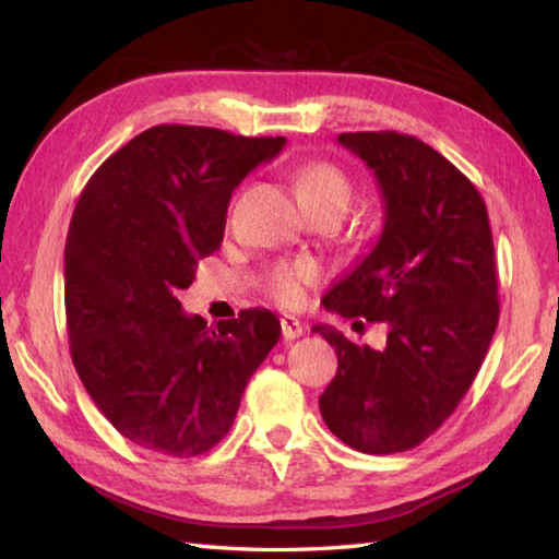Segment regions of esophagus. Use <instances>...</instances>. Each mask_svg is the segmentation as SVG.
I'll return each instance as SVG.
<instances>
[{"mask_svg": "<svg viewBox=\"0 0 559 559\" xmlns=\"http://www.w3.org/2000/svg\"><path fill=\"white\" fill-rule=\"evenodd\" d=\"M302 324L295 317H281V334L286 341H295L302 336Z\"/></svg>", "mask_w": 559, "mask_h": 559, "instance_id": "1", "label": "esophagus"}]
</instances>
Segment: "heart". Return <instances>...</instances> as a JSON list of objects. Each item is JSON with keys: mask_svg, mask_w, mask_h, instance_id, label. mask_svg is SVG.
<instances>
[{"mask_svg": "<svg viewBox=\"0 0 559 559\" xmlns=\"http://www.w3.org/2000/svg\"><path fill=\"white\" fill-rule=\"evenodd\" d=\"M295 192L305 211L319 206H336L346 211L353 199V185L338 165L329 160H310L295 173ZM319 281V269L310 261L276 264L264 278V293L281 307H298L305 302L307 288Z\"/></svg>", "mask_w": 559, "mask_h": 559, "instance_id": "b5f03b06", "label": "heart"}]
</instances>
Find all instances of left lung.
<instances>
[{
    "mask_svg": "<svg viewBox=\"0 0 559 559\" xmlns=\"http://www.w3.org/2000/svg\"><path fill=\"white\" fill-rule=\"evenodd\" d=\"M338 144L374 173L384 228L372 252L324 295L355 329L384 324L382 350L314 326L338 355L319 411L341 442L396 454L425 442L466 396L500 319L490 218L442 153L399 132H346Z\"/></svg>",
    "mask_w": 559,
    "mask_h": 559,
    "instance_id": "obj_1",
    "label": "left lung"
}]
</instances>
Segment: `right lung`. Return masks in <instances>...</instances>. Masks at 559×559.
I'll list each match as a JSON object with an SVG mask.
<instances>
[{
    "label": "right lung",
    "instance_id": "right-lung-1",
    "mask_svg": "<svg viewBox=\"0 0 559 559\" xmlns=\"http://www.w3.org/2000/svg\"><path fill=\"white\" fill-rule=\"evenodd\" d=\"M283 146V136L158 124L112 153L76 201L64 247L71 360L115 430L153 454L216 447L281 338L269 310L211 329L177 293L221 247L235 187Z\"/></svg>",
    "mask_w": 559,
    "mask_h": 559
}]
</instances>
